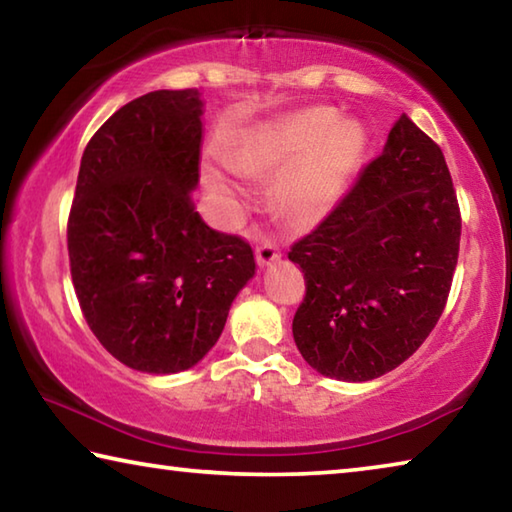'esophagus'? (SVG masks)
<instances>
[{
  "instance_id": "esophagus-1",
  "label": "esophagus",
  "mask_w": 512,
  "mask_h": 512,
  "mask_svg": "<svg viewBox=\"0 0 512 512\" xmlns=\"http://www.w3.org/2000/svg\"><path fill=\"white\" fill-rule=\"evenodd\" d=\"M255 255H257V264L264 268V266H271L273 262L280 259V250H277V246L271 244V241H264L262 246H257Z\"/></svg>"
}]
</instances>
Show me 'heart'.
Listing matches in <instances>:
<instances>
[{
	"label": "heart",
	"instance_id": "1",
	"mask_svg": "<svg viewBox=\"0 0 512 512\" xmlns=\"http://www.w3.org/2000/svg\"><path fill=\"white\" fill-rule=\"evenodd\" d=\"M363 149L366 131L359 121L339 119L325 106L298 110L253 128L232 164H207L205 185L225 212H237L248 196L239 171H280L273 189L280 212L298 225H316L339 205Z\"/></svg>",
	"mask_w": 512,
	"mask_h": 512
}]
</instances>
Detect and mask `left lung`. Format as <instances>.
Here are the masks:
<instances>
[{
    "label": "left lung",
    "mask_w": 512,
    "mask_h": 512,
    "mask_svg": "<svg viewBox=\"0 0 512 512\" xmlns=\"http://www.w3.org/2000/svg\"><path fill=\"white\" fill-rule=\"evenodd\" d=\"M461 244L440 146L402 115L332 214L293 244L307 296L293 341L311 368L370 381L400 366L436 327Z\"/></svg>",
    "instance_id": "obj_1"
}]
</instances>
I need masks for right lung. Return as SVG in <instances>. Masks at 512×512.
Returning <instances> with one entry per match:
<instances>
[{
	"label": "right lung",
	"mask_w": 512,
	"mask_h": 512,
	"mask_svg": "<svg viewBox=\"0 0 512 512\" xmlns=\"http://www.w3.org/2000/svg\"><path fill=\"white\" fill-rule=\"evenodd\" d=\"M203 99L155 90L126 103L88 142L67 223L76 298L124 366L173 375L214 348L255 275L244 239L194 210Z\"/></svg>",
	"instance_id": "1"
}]
</instances>
